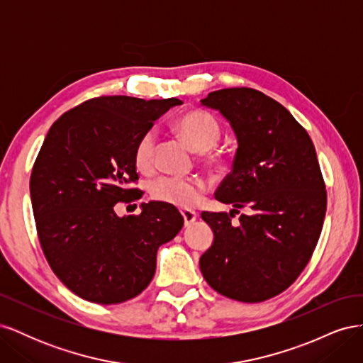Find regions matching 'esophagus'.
<instances>
[{"label": "esophagus", "instance_id": "1", "mask_svg": "<svg viewBox=\"0 0 363 363\" xmlns=\"http://www.w3.org/2000/svg\"><path fill=\"white\" fill-rule=\"evenodd\" d=\"M182 216L184 219V225H191L196 219V213L194 211H189V208H183Z\"/></svg>", "mask_w": 363, "mask_h": 363}]
</instances>
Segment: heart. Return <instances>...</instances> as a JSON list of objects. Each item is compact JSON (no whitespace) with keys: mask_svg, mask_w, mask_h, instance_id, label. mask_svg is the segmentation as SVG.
I'll use <instances>...</instances> for the list:
<instances>
[{"mask_svg":"<svg viewBox=\"0 0 363 363\" xmlns=\"http://www.w3.org/2000/svg\"><path fill=\"white\" fill-rule=\"evenodd\" d=\"M175 128L195 151H201L203 163L215 169L227 167L228 157L213 148L221 139L223 128L212 113L201 108L186 112L177 119ZM156 144L157 138L152 130L145 131L136 142L133 160L139 171L150 172L155 168ZM203 191L204 183L200 179L177 177V175H162L148 184V192L152 200L175 207L194 206Z\"/></svg>","mask_w":363,"mask_h":363,"instance_id":"b5f03b06","label":"heart"}]
</instances>
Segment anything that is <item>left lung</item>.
<instances>
[{"label": "left lung", "instance_id": "8db88e82", "mask_svg": "<svg viewBox=\"0 0 363 363\" xmlns=\"http://www.w3.org/2000/svg\"><path fill=\"white\" fill-rule=\"evenodd\" d=\"M201 103L230 121L239 142L215 192L235 208L201 213L215 233L200 259L203 277L227 298L265 301L298 279L321 235L327 191L313 142L280 103L251 87L215 91ZM239 208L250 213L235 226Z\"/></svg>", "mask_w": 363, "mask_h": 363}]
</instances>
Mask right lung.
<instances>
[{"instance_id": "obj_1", "label": "right lung", "mask_w": 363, "mask_h": 363, "mask_svg": "<svg viewBox=\"0 0 363 363\" xmlns=\"http://www.w3.org/2000/svg\"><path fill=\"white\" fill-rule=\"evenodd\" d=\"M177 98L95 96L54 123L33 164L30 195L43 255L59 280L83 300L119 304L144 291L160 245L182 230L174 206L142 203L119 218L118 203L142 199L133 152L139 138Z\"/></svg>"}]
</instances>
